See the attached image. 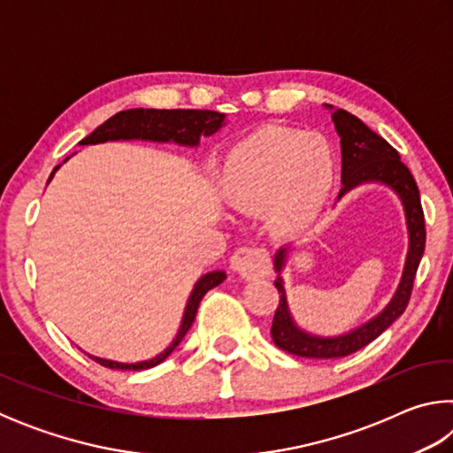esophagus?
<instances>
[{
    "label": "esophagus",
    "mask_w": 453,
    "mask_h": 453,
    "mask_svg": "<svg viewBox=\"0 0 453 453\" xmlns=\"http://www.w3.org/2000/svg\"><path fill=\"white\" fill-rule=\"evenodd\" d=\"M229 265L245 280L264 278V275L270 273V256L262 248H248L245 245V248H237L234 251Z\"/></svg>",
    "instance_id": "obj_1"
}]
</instances>
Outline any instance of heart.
<instances>
[{
  "instance_id": "1",
  "label": "heart",
  "mask_w": 453,
  "mask_h": 453,
  "mask_svg": "<svg viewBox=\"0 0 453 453\" xmlns=\"http://www.w3.org/2000/svg\"><path fill=\"white\" fill-rule=\"evenodd\" d=\"M335 180L332 145L318 134L267 126L227 151L224 194L243 211L270 210L283 232H300L324 210Z\"/></svg>"
}]
</instances>
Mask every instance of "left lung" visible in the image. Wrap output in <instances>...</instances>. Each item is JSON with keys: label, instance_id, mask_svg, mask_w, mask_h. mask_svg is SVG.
<instances>
[{"label": "left lung", "instance_id": "1", "mask_svg": "<svg viewBox=\"0 0 453 453\" xmlns=\"http://www.w3.org/2000/svg\"><path fill=\"white\" fill-rule=\"evenodd\" d=\"M332 119L342 140L343 188L337 199L343 194H348L349 189L359 186V183L367 181H380L392 188L395 194L400 196L405 210V221H408L410 234V251L408 259H405L400 288H397L394 300L388 303V308L362 327L337 337L310 335L305 334L303 329L297 327L288 310L286 289H283L281 278L273 281L280 294V303L278 308H275L272 324V337L275 346L288 351L291 356L316 359L349 356L354 354V351L365 348L367 343H372L375 337H380L386 332V329L402 316L405 308H408L413 289V280H416L418 265L426 250V219L419 202V189L411 172L400 159V153L383 140L381 135L372 132L362 119L351 116L346 110H335L332 113ZM286 256L288 248H281L278 254H275V272L278 273L281 272L283 264H286Z\"/></svg>", "mask_w": 453, "mask_h": 453}]
</instances>
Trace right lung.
<instances>
[{
	"mask_svg": "<svg viewBox=\"0 0 453 453\" xmlns=\"http://www.w3.org/2000/svg\"><path fill=\"white\" fill-rule=\"evenodd\" d=\"M224 119H226V113L211 111V110H142V107H137V110H126V111L116 113V116H111L105 124L99 126L96 132H91L86 140H81L80 143L89 145V143H104V142H118V140H150V142H173L180 145H197L199 137L202 135L216 134L218 129L224 126ZM58 167H53L50 180L53 178V173L58 172ZM224 280H226L224 272H210L202 275V280L196 283V288L191 291L188 300L186 313H183L178 335H175V340L170 343V348H165L159 356L145 359V362H137V364L111 362V359H104L96 356H89V357L96 359L99 365L111 367V370L140 372V370H150V367L162 364L164 359H167V356L180 346L183 335L188 334V329L191 327V324H194L202 297L208 294L211 288L219 286Z\"/></svg>",
	"mask_w": 453,
	"mask_h": 453,
	"instance_id": "right-lung-1",
	"label": "right lung"
}]
</instances>
